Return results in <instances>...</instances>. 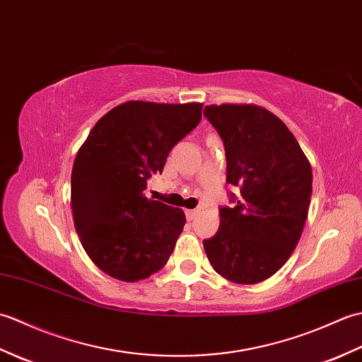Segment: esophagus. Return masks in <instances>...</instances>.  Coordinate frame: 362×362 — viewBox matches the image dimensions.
Returning <instances> with one entry per match:
<instances>
[{
    "mask_svg": "<svg viewBox=\"0 0 362 362\" xmlns=\"http://www.w3.org/2000/svg\"><path fill=\"white\" fill-rule=\"evenodd\" d=\"M197 213H199V210H187V211H185L187 219H188V221H193V219L197 216Z\"/></svg>",
    "mask_w": 362,
    "mask_h": 362,
    "instance_id": "obj_1",
    "label": "esophagus"
}]
</instances>
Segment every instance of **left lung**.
<instances>
[{"label": "left lung", "mask_w": 362, "mask_h": 362, "mask_svg": "<svg viewBox=\"0 0 362 362\" xmlns=\"http://www.w3.org/2000/svg\"><path fill=\"white\" fill-rule=\"evenodd\" d=\"M204 117L226 148L232 206H221L216 235L204 241L214 271L240 283H259L286 263L303 232L313 171L289 129L250 104L205 105Z\"/></svg>", "instance_id": "obj_1"}]
</instances>
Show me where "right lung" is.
<instances>
[{"label":"right lung","mask_w":362,"mask_h":362,"mask_svg":"<svg viewBox=\"0 0 362 362\" xmlns=\"http://www.w3.org/2000/svg\"><path fill=\"white\" fill-rule=\"evenodd\" d=\"M202 118V104L129 101L99 119L71 173L74 227L91 261L121 281L148 279L166 264L185 213L143 191L174 146Z\"/></svg>","instance_id":"right-lung-1"}]
</instances>
